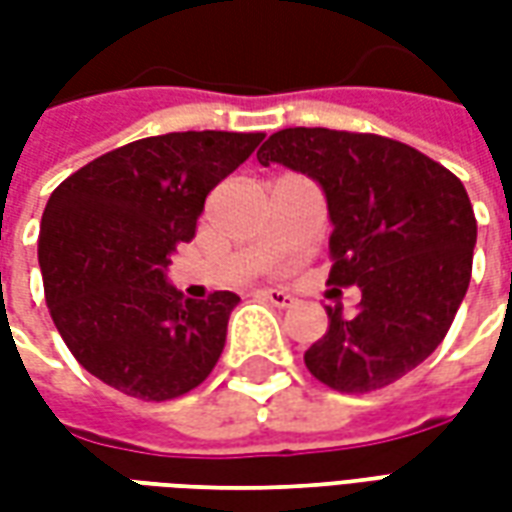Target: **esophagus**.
I'll use <instances>...</instances> for the list:
<instances>
[{
	"label": "esophagus",
	"instance_id": "obj_1",
	"mask_svg": "<svg viewBox=\"0 0 512 512\" xmlns=\"http://www.w3.org/2000/svg\"><path fill=\"white\" fill-rule=\"evenodd\" d=\"M257 296L271 301L274 307H290V304H293V296H290L288 290H282V288H260L257 290Z\"/></svg>",
	"mask_w": 512,
	"mask_h": 512
}]
</instances>
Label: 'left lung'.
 <instances>
[{
	"mask_svg": "<svg viewBox=\"0 0 512 512\" xmlns=\"http://www.w3.org/2000/svg\"><path fill=\"white\" fill-rule=\"evenodd\" d=\"M257 161L321 183L334 224L329 285L362 290L354 318L340 304L326 310L329 329L307 348V370L365 395L422 365L472 279L477 219L461 180L397 139L332 128H282Z\"/></svg>",
	"mask_w": 512,
	"mask_h": 512,
	"instance_id": "left-lung-1",
	"label": "left lung"
}]
</instances>
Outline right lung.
<instances>
[{
  "instance_id": "obj_1",
  "label": "right lung",
  "mask_w": 512,
  "mask_h": 512,
  "mask_svg": "<svg viewBox=\"0 0 512 512\" xmlns=\"http://www.w3.org/2000/svg\"><path fill=\"white\" fill-rule=\"evenodd\" d=\"M266 134L175 131L84 164L51 191L38 260L51 321L76 362L139 400H172L219 362L230 290L183 299L164 271L197 233L205 197Z\"/></svg>"
}]
</instances>
